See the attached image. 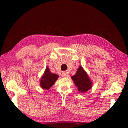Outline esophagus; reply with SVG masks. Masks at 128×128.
I'll use <instances>...</instances> for the list:
<instances>
[{"label":"esophagus","instance_id":"34e87169","mask_svg":"<svg viewBox=\"0 0 128 128\" xmlns=\"http://www.w3.org/2000/svg\"><path fill=\"white\" fill-rule=\"evenodd\" d=\"M62 76L64 78H68L69 76V74H68L66 72H62Z\"/></svg>","mask_w":128,"mask_h":128}]
</instances>
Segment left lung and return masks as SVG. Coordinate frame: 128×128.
Here are the masks:
<instances>
[{
    "mask_svg": "<svg viewBox=\"0 0 128 128\" xmlns=\"http://www.w3.org/2000/svg\"><path fill=\"white\" fill-rule=\"evenodd\" d=\"M72 78L78 88V91L80 92L84 93L92 88V81L81 66H79L76 74L72 76Z\"/></svg>",
    "mask_w": 128,
    "mask_h": 128,
    "instance_id": "obj_1",
    "label": "left lung"
}]
</instances>
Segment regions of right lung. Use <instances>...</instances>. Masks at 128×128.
Returning <instances> with one entry per match:
<instances>
[{
	"label": "right lung",
	"mask_w": 128,
	"mask_h": 128,
	"mask_svg": "<svg viewBox=\"0 0 128 128\" xmlns=\"http://www.w3.org/2000/svg\"><path fill=\"white\" fill-rule=\"evenodd\" d=\"M59 78L58 75L50 72L48 67L46 68L44 74L40 80V86L43 89L48 90L55 83Z\"/></svg>",
	"instance_id": "right-lung-1"
}]
</instances>
